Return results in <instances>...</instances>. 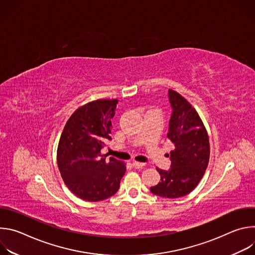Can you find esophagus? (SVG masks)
I'll return each mask as SVG.
<instances>
[{
  "instance_id": "34e87169",
  "label": "esophagus",
  "mask_w": 255,
  "mask_h": 255,
  "mask_svg": "<svg viewBox=\"0 0 255 255\" xmlns=\"http://www.w3.org/2000/svg\"><path fill=\"white\" fill-rule=\"evenodd\" d=\"M132 165H133L135 168H140V167L144 166V163H143V162H139V161H133Z\"/></svg>"
}]
</instances>
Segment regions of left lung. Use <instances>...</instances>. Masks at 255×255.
<instances>
[{"label": "left lung", "mask_w": 255, "mask_h": 255, "mask_svg": "<svg viewBox=\"0 0 255 255\" xmlns=\"http://www.w3.org/2000/svg\"><path fill=\"white\" fill-rule=\"evenodd\" d=\"M172 113L167 138L173 143L170 151L171 167L163 170L159 183L150 188L152 194L175 199L190 194L202 179L210 157V142L207 129L196 109L177 92L169 89Z\"/></svg>", "instance_id": "8db88e82"}]
</instances>
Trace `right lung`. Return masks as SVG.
<instances>
[{"mask_svg":"<svg viewBox=\"0 0 255 255\" xmlns=\"http://www.w3.org/2000/svg\"><path fill=\"white\" fill-rule=\"evenodd\" d=\"M117 99L89 102L71 114L59 138L56 159L68 190L88 202H99L117 193L126 163L106 159L101 149L111 140Z\"/></svg>","mask_w":255,"mask_h":255,"instance_id":"add662e5","label":"right lung"}]
</instances>
